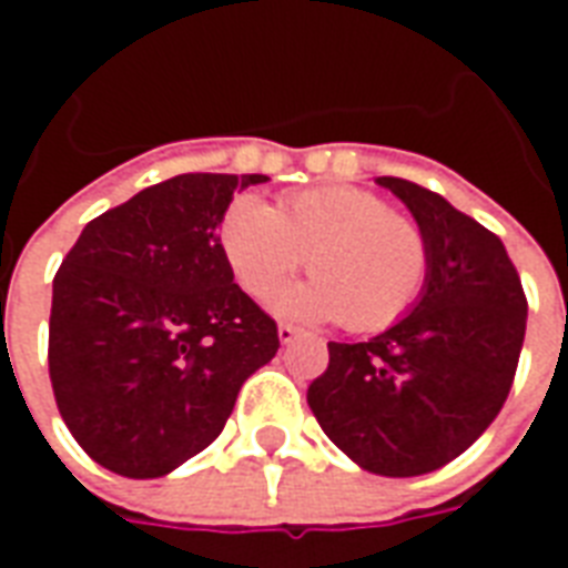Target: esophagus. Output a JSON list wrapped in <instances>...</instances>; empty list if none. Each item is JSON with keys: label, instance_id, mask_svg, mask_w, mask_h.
<instances>
[{"label": "esophagus", "instance_id": "esophagus-1", "mask_svg": "<svg viewBox=\"0 0 568 568\" xmlns=\"http://www.w3.org/2000/svg\"><path fill=\"white\" fill-rule=\"evenodd\" d=\"M297 334H301L297 325H292V322H280V341H283V344H292Z\"/></svg>", "mask_w": 568, "mask_h": 568}]
</instances>
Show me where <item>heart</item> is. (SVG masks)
<instances>
[{
  "label": "heart",
  "mask_w": 568,
  "mask_h": 568,
  "mask_svg": "<svg viewBox=\"0 0 568 568\" xmlns=\"http://www.w3.org/2000/svg\"><path fill=\"white\" fill-rule=\"evenodd\" d=\"M222 252L252 297L273 295L307 258L313 283L285 292L295 316L344 322L349 332H383L423 295L432 267L426 231L365 187L295 191L273 210L240 194L222 219Z\"/></svg>",
  "instance_id": "b5f03b06"
}]
</instances>
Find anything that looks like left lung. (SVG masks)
Instances as JSON below:
<instances>
[{"label": "left lung", "instance_id": "left-lung-1", "mask_svg": "<svg viewBox=\"0 0 568 568\" xmlns=\"http://www.w3.org/2000/svg\"><path fill=\"white\" fill-rule=\"evenodd\" d=\"M426 231L432 267L417 307L362 344H328L310 410L374 475L435 471L475 444L511 393L526 295L501 240L428 187L381 175Z\"/></svg>", "mask_w": 568, "mask_h": 568}]
</instances>
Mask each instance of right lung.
Masks as SVG:
<instances>
[{"instance_id": "right-lung-1", "label": "right lung", "mask_w": 568, "mask_h": 568, "mask_svg": "<svg viewBox=\"0 0 568 568\" xmlns=\"http://www.w3.org/2000/svg\"><path fill=\"white\" fill-rule=\"evenodd\" d=\"M267 175L182 173L97 215L54 276L48 371L81 450L161 477L222 435L236 393L280 349L234 283L219 224Z\"/></svg>"}]
</instances>
